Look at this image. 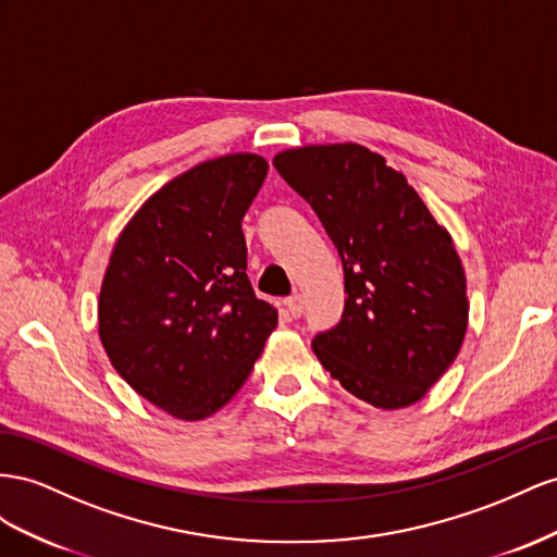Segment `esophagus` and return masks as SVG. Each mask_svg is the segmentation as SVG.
Here are the masks:
<instances>
[{
  "instance_id": "34e87169",
  "label": "esophagus",
  "mask_w": 557,
  "mask_h": 557,
  "mask_svg": "<svg viewBox=\"0 0 557 557\" xmlns=\"http://www.w3.org/2000/svg\"><path fill=\"white\" fill-rule=\"evenodd\" d=\"M284 308H287L289 320H298V317L304 314V296H300V294L289 296L287 300H284Z\"/></svg>"
}]
</instances>
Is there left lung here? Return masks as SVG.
I'll return each instance as SVG.
<instances>
[{
    "label": "left lung",
    "instance_id": "obj_1",
    "mask_svg": "<svg viewBox=\"0 0 557 557\" xmlns=\"http://www.w3.org/2000/svg\"><path fill=\"white\" fill-rule=\"evenodd\" d=\"M273 165L320 216L345 273V310L312 349L357 399L420 401L462 347L469 300L450 233L401 172L352 145L280 151Z\"/></svg>",
    "mask_w": 557,
    "mask_h": 557
}]
</instances>
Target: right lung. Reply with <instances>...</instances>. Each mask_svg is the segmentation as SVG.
Segmentation results:
<instances>
[{"mask_svg":"<svg viewBox=\"0 0 557 557\" xmlns=\"http://www.w3.org/2000/svg\"><path fill=\"white\" fill-rule=\"evenodd\" d=\"M265 174L257 153L190 168L141 205L111 251L98 306L104 352L172 418L226 406L277 326L249 284L243 235Z\"/></svg>","mask_w":557,"mask_h":557,"instance_id":"1","label":"right lung"}]
</instances>
